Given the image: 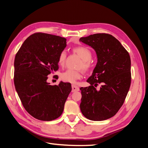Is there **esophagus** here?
I'll return each mask as SVG.
<instances>
[{
    "label": "esophagus",
    "mask_w": 148,
    "mask_h": 148,
    "mask_svg": "<svg viewBox=\"0 0 148 148\" xmlns=\"http://www.w3.org/2000/svg\"><path fill=\"white\" fill-rule=\"evenodd\" d=\"M71 88H72V92L78 91L79 90V88L77 86H76V85H74V84H73L72 86H71Z\"/></svg>",
    "instance_id": "1"
}]
</instances>
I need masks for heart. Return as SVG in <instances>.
<instances>
[{
    "instance_id": "b5f03b06",
    "label": "heart",
    "mask_w": 148,
    "mask_h": 148,
    "mask_svg": "<svg viewBox=\"0 0 148 148\" xmlns=\"http://www.w3.org/2000/svg\"><path fill=\"white\" fill-rule=\"evenodd\" d=\"M73 52L77 53L82 59V62L78 66L79 68H83L86 71L89 70L91 68V64L89 60L91 59L92 54L91 51L88 48L83 46L77 47L73 49ZM66 56L67 53L65 50H63L60 52L59 58H58V63L61 66H64L65 65ZM82 75L83 71L81 70H74L69 69L61 73L60 78L64 82L74 83L77 80L81 78Z\"/></svg>"
}]
</instances>
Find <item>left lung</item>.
Wrapping results in <instances>:
<instances>
[{"mask_svg": "<svg viewBox=\"0 0 148 148\" xmlns=\"http://www.w3.org/2000/svg\"><path fill=\"white\" fill-rule=\"evenodd\" d=\"M79 41L95 51L97 62L91 84L82 87L80 109L85 117L102 121L112 117L123 105L131 84V60L128 52L112 36L106 33L91 34ZM101 84L99 90L95 88Z\"/></svg>", "mask_w": 148, "mask_h": 148, "instance_id": "obj_1", "label": "left lung"}]
</instances>
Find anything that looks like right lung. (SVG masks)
Wrapping results in <instances>:
<instances>
[{
	"instance_id": "1",
	"label": "right lung",
	"mask_w": 148,
	"mask_h": 148,
	"mask_svg": "<svg viewBox=\"0 0 148 148\" xmlns=\"http://www.w3.org/2000/svg\"><path fill=\"white\" fill-rule=\"evenodd\" d=\"M66 39L36 33L26 39L15 56L14 84L24 108L35 119L51 121L59 117L71 91L70 83H47L48 75L59 69L58 58Z\"/></svg>"
}]
</instances>
